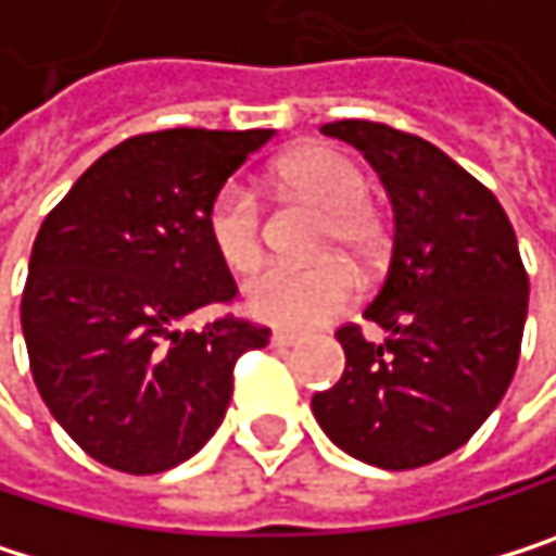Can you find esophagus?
Masks as SVG:
<instances>
[{
    "label": "esophagus",
    "instance_id": "esophagus-1",
    "mask_svg": "<svg viewBox=\"0 0 556 556\" xmlns=\"http://www.w3.org/2000/svg\"><path fill=\"white\" fill-rule=\"evenodd\" d=\"M294 343H298L294 333H281V330L271 333V346H281V351H285V346H294Z\"/></svg>",
    "mask_w": 556,
    "mask_h": 556
}]
</instances>
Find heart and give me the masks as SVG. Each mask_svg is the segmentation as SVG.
Segmentation results:
<instances>
[{
    "label": "heart",
    "mask_w": 556,
    "mask_h": 556,
    "mask_svg": "<svg viewBox=\"0 0 556 556\" xmlns=\"http://www.w3.org/2000/svg\"><path fill=\"white\" fill-rule=\"evenodd\" d=\"M278 179L288 192L311 199L327 213V245H340L346 255H367L377 245V219L367 205L370 186L364 169L337 150L311 147L288 156L278 169ZM205 232L216 255L236 268L249 271L258 265L265 236H262V202L255 189L242 179H229L210 202ZM357 291V275L340 258L317 265H265L245 281V304L255 317L307 330L351 304Z\"/></svg>",
    "instance_id": "b5f03b06"
}]
</instances>
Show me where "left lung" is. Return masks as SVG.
I'll list each match as a JSON object with an SVG mask.
<instances>
[{
	"instance_id": "left-lung-1",
	"label": "left lung",
	"mask_w": 556,
	"mask_h": 556,
	"mask_svg": "<svg viewBox=\"0 0 556 556\" xmlns=\"http://www.w3.org/2000/svg\"><path fill=\"white\" fill-rule=\"evenodd\" d=\"M393 205V255L364 317L370 343L340 327L343 377L314 393L327 439L367 465L406 471L462 448L502 403L521 354L528 275L502 202L422 137L333 121Z\"/></svg>"
}]
</instances>
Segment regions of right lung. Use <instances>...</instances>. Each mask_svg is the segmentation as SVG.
<instances>
[{
  "instance_id": "right-lung-1",
  "label": "right lung",
  "mask_w": 556,
  "mask_h": 556,
  "mask_svg": "<svg viewBox=\"0 0 556 556\" xmlns=\"http://www.w3.org/2000/svg\"><path fill=\"white\" fill-rule=\"evenodd\" d=\"M275 130L140 134L108 150L48 213L28 258L22 333L35 387L91 458L156 475L195 455L268 327L182 320L236 298L205 213Z\"/></svg>"
}]
</instances>
